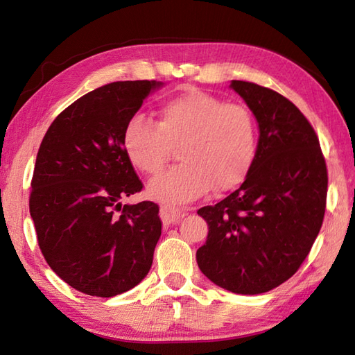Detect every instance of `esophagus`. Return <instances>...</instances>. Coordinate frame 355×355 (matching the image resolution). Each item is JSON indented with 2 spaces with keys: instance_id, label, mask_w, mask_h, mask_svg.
I'll use <instances>...</instances> for the list:
<instances>
[{
  "instance_id": "1",
  "label": "esophagus",
  "mask_w": 355,
  "mask_h": 355,
  "mask_svg": "<svg viewBox=\"0 0 355 355\" xmlns=\"http://www.w3.org/2000/svg\"><path fill=\"white\" fill-rule=\"evenodd\" d=\"M159 215L164 226H171V224H176L180 218H182L184 211L175 205H162Z\"/></svg>"
}]
</instances>
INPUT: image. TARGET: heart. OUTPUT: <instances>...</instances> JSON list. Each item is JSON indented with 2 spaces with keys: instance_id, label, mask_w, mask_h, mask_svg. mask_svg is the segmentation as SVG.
I'll list each match as a JSON object with an SVG mask.
<instances>
[{
  "instance_id": "b5f03b06",
  "label": "heart",
  "mask_w": 355,
  "mask_h": 355,
  "mask_svg": "<svg viewBox=\"0 0 355 355\" xmlns=\"http://www.w3.org/2000/svg\"><path fill=\"white\" fill-rule=\"evenodd\" d=\"M182 143L184 162L153 179L152 197L185 203L209 193L229 191L245 180L256 157L254 117L243 103H232L205 90L188 87L164 102L159 122L137 112L125 125L123 146L144 175L155 176Z\"/></svg>"
}]
</instances>
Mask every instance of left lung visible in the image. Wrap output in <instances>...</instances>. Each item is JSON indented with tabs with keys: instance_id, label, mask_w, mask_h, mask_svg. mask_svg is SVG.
<instances>
[{
	"instance_id": "obj_1",
	"label": "left lung",
	"mask_w": 355,
	"mask_h": 355,
	"mask_svg": "<svg viewBox=\"0 0 355 355\" xmlns=\"http://www.w3.org/2000/svg\"><path fill=\"white\" fill-rule=\"evenodd\" d=\"M259 123L253 167L235 193L197 214L209 226L197 263L207 279L243 295L289 280L322 226L328 173L318 135L293 103L262 85L232 81Z\"/></svg>"
}]
</instances>
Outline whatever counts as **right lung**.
Returning a JSON list of instances; mask_svg holds the SVG:
<instances>
[{"mask_svg": "<svg viewBox=\"0 0 355 355\" xmlns=\"http://www.w3.org/2000/svg\"><path fill=\"white\" fill-rule=\"evenodd\" d=\"M159 85H102L60 112L40 143L30 193L40 252L60 279L92 297L132 289L152 266L159 206L120 200L143 189L123 146L125 125Z\"/></svg>", "mask_w": 355, "mask_h": 355, "instance_id": "add662e5", "label": "right lung"}]
</instances>
